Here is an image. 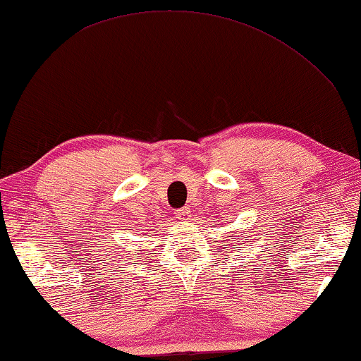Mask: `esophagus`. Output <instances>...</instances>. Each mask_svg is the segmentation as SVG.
Instances as JSON below:
<instances>
[{
	"mask_svg": "<svg viewBox=\"0 0 361 361\" xmlns=\"http://www.w3.org/2000/svg\"><path fill=\"white\" fill-rule=\"evenodd\" d=\"M178 219H181V221H190L191 219L190 207H181V209H178Z\"/></svg>",
	"mask_w": 361,
	"mask_h": 361,
	"instance_id": "1",
	"label": "esophagus"
}]
</instances>
